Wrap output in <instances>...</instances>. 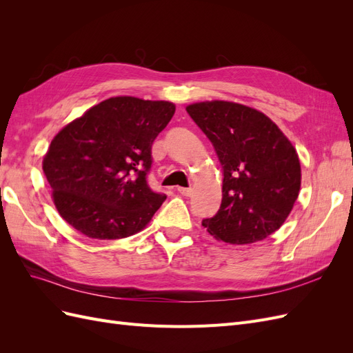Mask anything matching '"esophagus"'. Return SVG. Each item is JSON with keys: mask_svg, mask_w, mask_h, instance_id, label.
<instances>
[{"mask_svg": "<svg viewBox=\"0 0 353 353\" xmlns=\"http://www.w3.org/2000/svg\"><path fill=\"white\" fill-rule=\"evenodd\" d=\"M178 193L183 196H191L193 193V188H185V187H178Z\"/></svg>", "mask_w": 353, "mask_h": 353, "instance_id": "1", "label": "esophagus"}]
</instances>
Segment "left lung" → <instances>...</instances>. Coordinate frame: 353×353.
Returning <instances> with one entry per match:
<instances>
[{"instance_id":"left-lung-1","label":"left lung","mask_w":353,"mask_h":353,"mask_svg":"<svg viewBox=\"0 0 353 353\" xmlns=\"http://www.w3.org/2000/svg\"><path fill=\"white\" fill-rule=\"evenodd\" d=\"M187 113L209 138L222 165V201L203 219L230 244L262 241L290 215L301 190V162L288 138L262 112L232 101H203Z\"/></svg>"}]
</instances>
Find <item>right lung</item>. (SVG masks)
I'll use <instances>...</instances> for the list:
<instances>
[{
    "instance_id": "1",
    "label": "right lung",
    "mask_w": 353,
    "mask_h": 353,
    "mask_svg": "<svg viewBox=\"0 0 353 353\" xmlns=\"http://www.w3.org/2000/svg\"><path fill=\"white\" fill-rule=\"evenodd\" d=\"M174 113L169 101L112 97L63 128L42 160L60 216L97 240L141 231L166 199L147 174L152 144Z\"/></svg>"
}]
</instances>
